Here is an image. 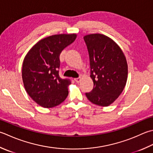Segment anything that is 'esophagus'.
Here are the masks:
<instances>
[{"instance_id":"obj_1","label":"esophagus","mask_w":153,"mask_h":153,"mask_svg":"<svg viewBox=\"0 0 153 153\" xmlns=\"http://www.w3.org/2000/svg\"><path fill=\"white\" fill-rule=\"evenodd\" d=\"M82 80V78H81V77H77V78H76L75 79V81H76V82H77V83H79V82H80V81Z\"/></svg>"}]
</instances>
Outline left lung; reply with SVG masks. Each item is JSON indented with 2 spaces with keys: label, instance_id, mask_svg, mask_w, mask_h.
Masks as SVG:
<instances>
[{
  "label": "left lung",
  "instance_id": "1",
  "mask_svg": "<svg viewBox=\"0 0 153 153\" xmlns=\"http://www.w3.org/2000/svg\"><path fill=\"white\" fill-rule=\"evenodd\" d=\"M83 39L88 47L90 77L94 82V89L85 95L94 104L109 106L119 97L126 85V58L118 44L105 35L90 34Z\"/></svg>",
  "mask_w": 153,
  "mask_h": 153
}]
</instances>
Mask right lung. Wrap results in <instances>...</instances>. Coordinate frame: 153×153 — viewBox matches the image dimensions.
<instances>
[{"label": "right lung", "mask_w": 153, "mask_h": 153, "mask_svg": "<svg viewBox=\"0 0 153 153\" xmlns=\"http://www.w3.org/2000/svg\"><path fill=\"white\" fill-rule=\"evenodd\" d=\"M76 38V34L50 36L39 40L25 56L22 70L24 86L40 106L51 108L66 99L71 82L59 76V55Z\"/></svg>", "instance_id": "right-lung-1"}]
</instances>
